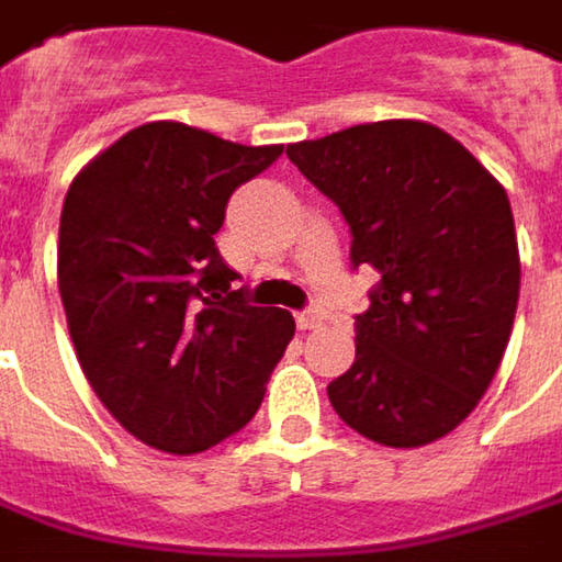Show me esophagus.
<instances>
[{"label": "esophagus", "instance_id": "1", "mask_svg": "<svg viewBox=\"0 0 562 562\" xmlns=\"http://www.w3.org/2000/svg\"><path fill=\"white\" fill-rule=\"evenodd\" d=\"M323 323V316L316 313V310H306V313H297V326L301 329H316Z\"/></svg>", "mask_w": 562, "mask_h": 562}]
</instances>
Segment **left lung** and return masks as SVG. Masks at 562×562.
Wrapping results in <instances>:
<instances>
[{"label":"left lung","mask_w":562,"mask_h":562,"mask_svg":"<svg viewBox=\"0 0 562 562\" xmlns=\"http://www.w3.org/2000/svg\"><path fill=\"white\" fill-rule=\"evenodd\" d=\"M381 274L355 316V364L329 403L358 435L422 448L490 390L512 336L521 261L512 204L483 162L425 121H378L288 146Z\"/></svg>","instance_id":"obj_1"}]
</instances>
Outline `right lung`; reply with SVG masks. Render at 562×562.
Segmentation results:
<instances>
[{
    "label": "right lung",
    "mask_w": 562,
    "mask_h": 562,
    "mask_svg": "<svg viewBox=\"0 0 562 562\" xmlns=\"http://www.w3.org/2000/svg\"><path fill=\"white\" fill-rule=\"evenodd\" d=\"M284 146L149 121L82 166L60 214L57 284L82 374L143 445L201 454L259 413L294 339L217 252L226 201Z\"/></svg>",
    "instance_id": "1"
}]
</instances>
